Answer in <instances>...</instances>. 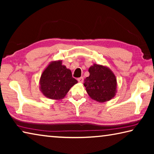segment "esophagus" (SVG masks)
I'll return each instance as SVG.
<instances>
[{
	"mask_svg": "<svg viewBox=\"0 0 154 154\" xmlns=\"http://www.w3.org/2000/svg\"><path fill=\"white\" fill-rule=\"evenodd\" d=\"M77 80H78V82H79V83H83V77H81L79 78H78Z\"/></svg>",
	"mask_w": 154,
	"mask_h": 154,
	"instance_id": "1",
	"label": "esophagus"
}]
</instances>
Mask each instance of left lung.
I'll return each mask as SVG.
<instances>
[{
	"instance_id": "left-lung-1",
	"label": "left lung",
	"mask_w": 154,
	"mask_h": 154,
	"mask_svg": "<svg viewBox=\"0 0 154 154\" xmlns=\"http://www.w3.org/2000/svg\"><path fill=\"white\" fill-rule=\"evenodd\" d=\"M88 71L90 76L84 79V86L90 97L99 103H105L115 97L117 78L109 67L94 64Z\"/></svg>"
}]
</instances>
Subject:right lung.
<instances>
[{
  "instance_id": "add662e5",
  "label": "right lung",
  "mask_w": 154,
  "mask_h": 154,
  "mask_svg": "<svg viewBox=\"0 0 154 154\" xmlns=\"http://www.w3.org/2000/svg\"><path fill=\"white\" fill-rule=\"evenodd\" d=\"M62 63L61 60L51 62L44 69L39 80L41 93L52 100L64 98L71 87L78 82L72 77L71 70Z\"/></svg>"
}]
</instances>
